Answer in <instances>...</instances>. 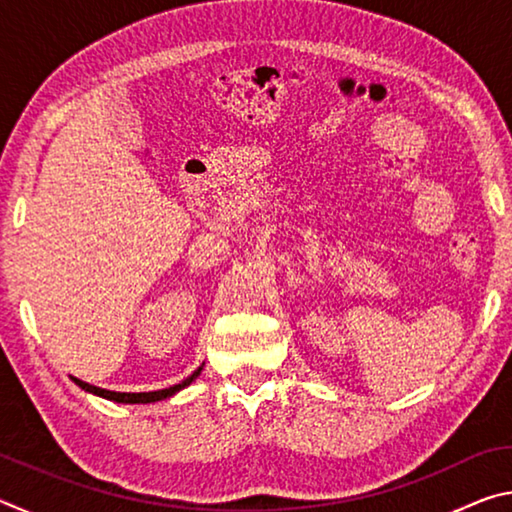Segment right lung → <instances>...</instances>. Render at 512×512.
Segmentation results:
<instances>
[{
  "mask_svg": "<svg viewBox=\"0 0 512 512\" xmlns=\"http://www.w3.org/2000/svg\"><path fill=\"white\" fill-rule=\"evenodd\" d=\"M203 368L194 370L192 375H189L185 381H180V384L176 386H169V388H162V391H151V393H115V391H106V388H99V386H92V384H85V381L72 377L76 384H79L83 391L88 393H94L99 397H106V400H112V402H121V404H146V402H158V400H164V397H171L173 393H178L180 388H185L192 384V381L201 375Z\"/></svg>",
  "mask_w": 512,
  "mask_h": 512,
  "instance_id": "add662e5",
  "label": "right lung"
}]
</instances>
